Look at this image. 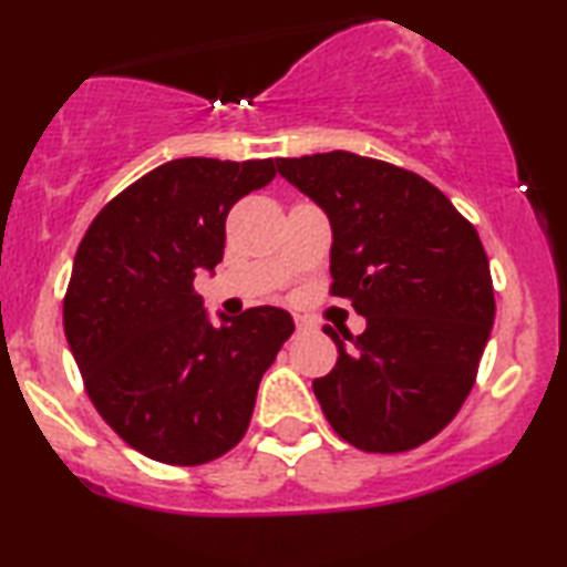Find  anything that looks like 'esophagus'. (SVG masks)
I'll list each match as a JSON object with an SVG mask.
<instances>
[{"instance_id":"34e87169","label":"esophagus","mask_w":567,"mask_h":567,"mask_svg":"<svg viewBox=\"0 0 567 567\" xmlns=\"http://www.w3.org/2000/svg\"><path fill=\"white\" fill-rule=\"evenodd\" d=\"M293 324H297L299 332H312L315 330V322L305 315H293Z\"/></svg>"}]
</instances>
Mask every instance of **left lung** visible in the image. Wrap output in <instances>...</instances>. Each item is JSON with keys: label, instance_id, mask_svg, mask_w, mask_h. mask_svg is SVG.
I'll use <instances>...</instances> for the list:
<instances>
[{"label": "left lung", "instance_id": "left-lung-1", "mask_svg": "<svg viewBox=\"0 0 567 567\" xmlns=\"http://www.w3.org/2000/svg\"><path fill=\"white\" fill-rule=\"evenodd\" d=\"M332 227L330 297L367 317L338 336L312 382L332 431L361 452L398 454L454 421L477 379L495 297L477 229L425 177L351 152L276 159Z\"/></svg>", "mask_w": 567, "mask_h": 567}]
</instances>
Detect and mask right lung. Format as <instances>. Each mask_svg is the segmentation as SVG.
Returning a JSON list of instances; mask_svg holds the SVG:
<instances>
[{
    "mask_svg": "<svg viewBox=\"0 0 567 567\" xmlns=\"http://www.w3.org/2000/svg\"><path fill=\"white\" fill-rule=\"evenodd\" d=\"M274 159L183 157L107 200L82 237L64 332L103 421L150 460L196 467L235 449L260 379L293 332L278 307L206 320L193 278L224 258L229 208Z\"/></svg>",
    "mask_w": 567,
    "mask_h": 567,
    "instance_id": "add662e5",
    "label": "right lung"
}]
</instances>
